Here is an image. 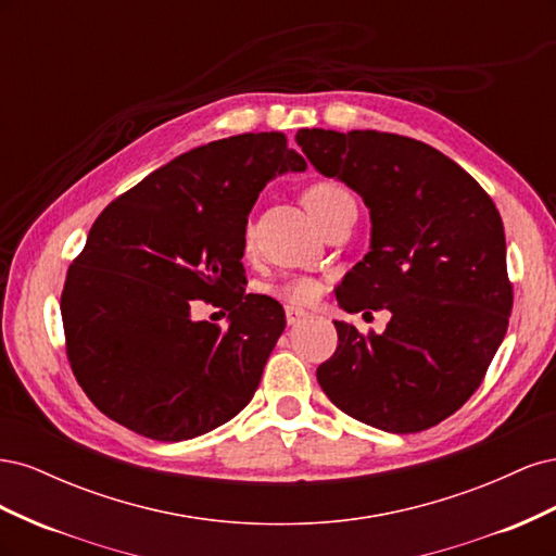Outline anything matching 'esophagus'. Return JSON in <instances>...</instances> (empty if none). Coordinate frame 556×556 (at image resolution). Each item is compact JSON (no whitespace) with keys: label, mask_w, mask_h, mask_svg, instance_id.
I'll list each match as a JSON object with an SVG mask.
<instances>
[{"label":"esophagus","mask_w":556,"mask_h":556,"mask_svg":"<svg viewBox=\"0 0 556 556\" xmlns=\"http://www.w3.org/2000/svg\"><path fill=\"white\" fill-rule=\"evenodd\" d=\"M285 317H288V325H299L304 323V319L308 317V313L304 308H296V306H285Z\"/></svg>","instance_id":"1"}]
</instances>
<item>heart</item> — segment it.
I'll return each instance as SVG.
<instances>
[{
  "label": "heart",
  "mask_w": 556,
  "mask_h": 556,
  "mask_svg": "<svg viewBox=\"0 0 556 556\" xmlns=\"http://www.w3.org/2000/svg\"><path fill=\"white\" fill-rule=\"evenodd\" d=\"M301 201H304L306 211L313 215V220L317 223L325 213H329L331 208L343 204V201H352V199H350L348 190L341 188L339 182L319 180V182H313L311 188H306V192L301 194ZM276 292L282 299L294 301V304H308V301L317 299L319 282L315 278L299 276V278H290V280H285L282 285H278Z\"/></svg>",
  "instance_id": "obj_1"
}]
</instances>
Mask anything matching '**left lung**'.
Listing matches in <instances>:
<instances>
[{
	"label": "left lung",
	"mask_w": 556,
	"mask_h": 556,
	"mask_svg": "<svg viewBox=\"0 0 556 556\" xmlns=\"http://www.w3.org/2000/svg\"><path fill=\"white\" fill-rule=\"evenodd\" d=\"M296 143L371 213V250L336 301L348 313H392L382 333L333 319L339 348L317 382L364 425L435 427L478 390L508 329L513 285L494 201L441 150L399 134L299 129Z\"/></svg>",
	"instance_id": "8db88e82"
}]
</instances>
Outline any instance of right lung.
I'll return each mask as SVG.
<instances>
[{
  "instance_id": "right-lung-1",
  "label": "right lung",
  "mask_w": 556,
  "mask_h": 556,
  "mask_svg": "<svg viewBox=\"0 0 556 556\" xmlns=\"http://www.w3.org/2000/svg\"><path fill=\"white\" fill-rule=\"evenodd\" d=\"M304 169L285 134H239L178 155L97 217L60 308L72 371L113 422L176 443L248 406L285 329L278 301L243 288L248 215L268 180ZM197 298H225L230 327L194 324Z\"/></svg>"
}]
</instances>
